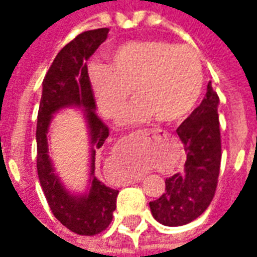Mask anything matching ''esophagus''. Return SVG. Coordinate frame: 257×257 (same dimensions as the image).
<instances>
[{
  "mask_svg": "<svg viewBox=\"0 0 257 257\" xmlns=\"http://www.w3.org/2000/svg\"><path fill=\"white\" fill-rule=\"evenodd\" d=\"M142 135H143V138L153 139V138H157L158 135H167V134H165V132H162L161 129H151V131H147V132H142Z\"/></svg>",
  "mask_w": 257,
  "mask_h": 257,
  "instance_id": "esophagus-1",
  "label": "esophagus"
}]
</instances>
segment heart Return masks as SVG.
Returning a JSON list of instances; mask_svg holds the SVG:
<instances>
[{
	"instance_id": "obj_1",
	"label": "heart",
	"mask_w": 257,
	"mask_h": 257,
	"mask_svg": "<svg viewBox=\"0 0 257 257\" xmlns=\"http://www.w3.org/2000/svg\"><path fill=\"white\" fill-rule=\"evenodd\" d=\"M97 106L108 118H118L131 96L136 99L122 122L180 121L193 111L204 88L198 55L189 47L165 41H131L110 55L104 67L90 71Z\"/></svg>"
}]
</instances>
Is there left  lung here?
I'll return each instance as SVG.
<instances>
[{"mask_svg":"<svg viewBox=\"0 0 257 257\" xmlns=\"http://www.w3.org/2000/svg\"><path fill=\"white\" fill-rule=\"evenodd\" d=\"M217 107L219 96L209 81L204 100L176 129L187 154L184 169L168 178L165 193L150 202L154 219L164 226L195 220L213 199L221 161Z\"/></svg>","mask_w":257,"mask_h":257,"instance_id":"obj_1","label":"left lung"}]
</instances>
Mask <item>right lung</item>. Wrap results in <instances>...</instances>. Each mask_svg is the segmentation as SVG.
<instances>
[{"mask_svg":"<svg viewBox=\"0 0 257 257\" xmlns=\"http://www.w3.org/2000/svg\"><path fill=\"white\" fill-rule=\"evenodd\" d=\"M108 29L81 33L56 55L42 81V96L37 121V171L42 191L55 217L70 231L95 235L106 230L117 206L118 190L110 189L95 176L96 151L108 138V128L96 114L86 60L106 41ZM67 106L84 111L90 132V187L84 194L70 193L54 172L47 154V132L53 114Z\"/></svg>","mask_w":257,"mask_h":257,"instance_id":"obj_1","label":"right lung"}]
</instances>
